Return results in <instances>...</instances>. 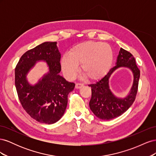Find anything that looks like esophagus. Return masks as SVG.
Masks as SVG:
<instances>
[{"instance_id": "1", "label": "esophagus", "mask_w": 156, "mask_h": 156, "mask_svg": "<svg viewBox=\"0 0 156 156\" xmlns=\"http://www.w3.org/2000/svg\"><path fill=\"white\" fill-rule=\"evenodd\" d=\"M83 86V83H77L76 84H75V88H81Z\"/></svg>"}]
</instances>
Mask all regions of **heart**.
<instances>
[{
    "mask_svg": "<svg viewBox=\"0 0 156 156\" xmlns=\"http://www.w3.org/2000/svg\"><path fill=\"white\" fill-rule=\"evenodd\" d=\"M113 53L111 47L99 41H88L79 44L63 56L62 69L68 79H73L80 68L84 77L96 80L107 73L112 62Z\"/></svg>",
    "mask_w": 156,
    "mask_h": 156,
    "instance_id": "heart-1",
    "label": "heart"
}]
</instances>
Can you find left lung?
<instances>
[{"label": "left lung", "instance_id": "8db88e82", "mask_svg": "<svg viewBox=\"0 0 156 156\" xmlns=\"http://www.w3.org/2000/svg\"><path fill=\"white\" fill-rule=\"evenodd\" d=\"M116 64L100 81L88 85L92 90L90 108L94 115L102 120H111L123 114L133 103L138 90L140 70L132 54L121 48ZM120 67L129 68L133 72L134 78L131 91L124 98L116 97L110 91L108 85V79L111 74Z\"/></svg>", "mask_w": 156, "mask_h": 156}]
</instances>
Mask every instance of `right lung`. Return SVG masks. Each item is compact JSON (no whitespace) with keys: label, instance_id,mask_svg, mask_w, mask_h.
Returning a JSON list of instances; mask_svg holds the SVG:
<instances>
[{"label":"right lung","instance_id":"right-lung-1","mask_svg":"<svg viewBox=\"0 0 156 156\" xmlns=\"http://www.w3.org/2000/svg\"><path fill=\"white\" fill-rule=\"evenodd\" d=\"M61 55L56 42H44L23 54L15 69V84L18 98L25 111L33 119L51 124L63 116L68 96L75 83L60 76ZM44 60L50 71L35 86L27 83L26 75L36 61Z\"/></svg>","mask_w":156,"mask_h":156}]
</instances>
